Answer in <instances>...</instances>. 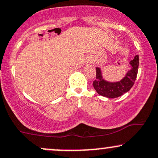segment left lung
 Segmentation results:
<instances>
[{
	"label": "left lung",
	"instance_id": "1",
	"mask_svg": "<svg viewBox=\"0 0 158 158\" xmlns=\"http://www.w3.org/2000/svg\"><path fill=\"white\" fill-rule=\"evenodd\" d=\"M131 68L126 73L125 76L117 82H110L103 76L100 67H96V79L93 82V86L98 94L107 98H116L129 92L135 82L139 69V55L129 62Z\"/></svg>",
	"mask_w": 158,
	"mask_h": 158
}]
</instances>
